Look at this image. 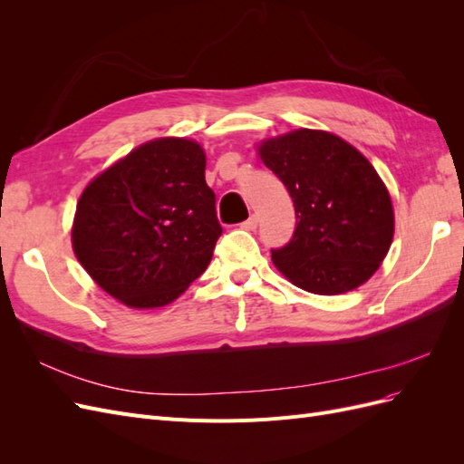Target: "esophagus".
Returning <instances> with one entry per match:
<instances>
[{"label": "esophagus", "mask_w": 464, "mask_h": 464, "mask_svg": "<svg viewBox=\"0 0 464 464\" xmlns=\"http://www.w3.org/2000/svg\"><path fill=\"white\" fill-rule=\"evenodd\" d=\"M257 222H259L257 215H251L246 222H242V228L244 230H256L257 228Z\"/></svg>", "instance_id": "1"}]
</instances>
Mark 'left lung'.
<instances>
[{
  "label": "left lung",
  "instance_id": "1",
  "mask_svg": "<svg viewBox=\"0 0 464 464\" xmlns=\"http://www.w3.org/2000/svg\"><path fill=\"white\" fill-rule=\"evenodd\" d=\"M257 152L296 210L292 240L273 249L276 269L321 296L370 280L395 234L391 195L372 162L343 137L305 128L263 139Z\"/></svg>",
  "mask_w": 464,
  "mask_h": 464
}]
</instances>
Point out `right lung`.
I'll return each mask as SVG.
<instances>
[{
  "instance_id": "add662e5",
  "label": "right lung",
  "mask_w": 464,
  "mask_h": 464,
  "mask_svg": "<svg viewBox=\"0 0 464 464\" xmlns=\"http://www.w3.org/2000/svg\"><path fill=\"white\" fill-rule=\"evenodd\" d=\"M205 166L198 141L160 137L82 189L72 227L75 257L123 305L172 304L207 269L222 228Z\"/></svg>"
}]
</instances>
